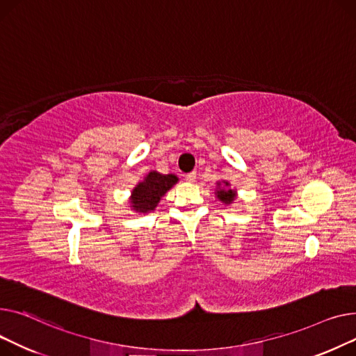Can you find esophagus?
<instances>
[{
  "label": "esophagus",
  "instance_id": "esophagus-1",
  "mask_svg": "<svg viewBox=\"0 0 356 356\" xmlns=\"http://www.w3.org/2000/svg\"><path fill=\"white\" fill-rule=\"evenodd\" d=\"M195 179H197V172H194V171L185 175V181H188V182H195Z\"/></svg>",
  "mask_w": 356,
  "mask_h": 356
}]
</instances>
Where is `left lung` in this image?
<instances>
[{
    "instance_id": "left-lung-1",
    "label": "left lung",
    "mask_w": 356,
    "mask_h": 356,
    "mask_svg": "<svg viewBox=\"0 0 356 356\" xmlns=\"http://www.w3.org/2000/svg\"><path fill=\"white\" fill-rule=\"evenodd\" d=\"M214 194H216V198L221 201L224 205H232L237 200V191L234 188H232V184L225 179L216 182Z\"/></svg>"
}]
</instances>
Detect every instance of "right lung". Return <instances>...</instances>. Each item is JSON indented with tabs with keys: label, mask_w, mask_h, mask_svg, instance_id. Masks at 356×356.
Instances as JSON below:
<instances>
[{
	"label": "right lung",
	"mask_w": 356,
	"mask_h": 356,
	"mask_svg": "<svg viewBox=\"0 0 356 356\" xmlns=\"http://www.w3.org/2000/svg\"><path fill=\"white\" fill-rule=\"evenodd\" d=\"M178 181V177L174 174H159L158 171H149L131 191V210L138 214H148L154 211L158 207L161 198L168 193Z\"/></svg>",
	"instance_id": "add662e5"
}]
</instances>
